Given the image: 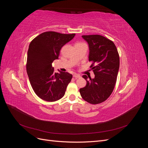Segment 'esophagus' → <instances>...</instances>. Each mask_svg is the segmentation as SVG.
<instances>
[{"instance_id":"1","label":"esophagus","mask_w":148,"mask_h":148,"mask_svg":"<svg viewBox=\"0 0 148 148\" xmlns=\"http://www.w3.org/2000/svg\"><path fill=\"white\" fill-rule=\"evenodd\" d=\"M73 77L75 78H80V75L78 74H77V73H75L73 75Z\"/></svg>"}]
</instances>
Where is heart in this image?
Instances as JSON below:
<instances>
[{
	"label": "heart",
	"instance_id": "heart-1",
	"mask_svg": "<svg viewBox=\"0 0 148 148\" xmlns=\"http://www.w3.org/2000/svg\"><path fill=\"white\" fill-rule=\"evenodd\" d=\"M78 43H82V42H78Z\"/></svg>",
	"mask_w": 148,
	"mask_h": 148
}]
</instances>
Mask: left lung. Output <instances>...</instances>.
Listing matches in <instances>:
<instances>
[{"instance_id":"1","label":"left lung","mask_w":148,"mask_h":148,"mask_svg":"<svg viewBox=\"0 0 148 148\" xmlns=\"http://www.w3.org/2000/svg\"><path fill=\"white\" fill-rule=\"evenodd\" d=\"M89 44V61L95 77L86 75V85L79 89L83 99L92 104H97L108 99L115 87L119 72L120 59L115 44L111 40L99 34L83 35Z\"/></svg>"}]
</instances>
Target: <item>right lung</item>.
Returning a JSON list of instances; mask_svg holds the SVG:
<instances>
[{
    "mask_svg": "<svg viewBox=\"0 0 148 148\" xmlns=\"http://www.w3.org/2000/svg\"><path fill=\"white\" fill-rule=\"evenodd\" d=\"M75 34L47 31L38 35L29 44L26 71L34 92L41 99L54 102L63 97L72 75L55 73L53 61L59 59L60 51Z\"/></svg>",
    "mask_w": 148,
    "mask_h": 148,
    "instance_id": "obj_1",
    "label": "right lung"
}]
</instances>
